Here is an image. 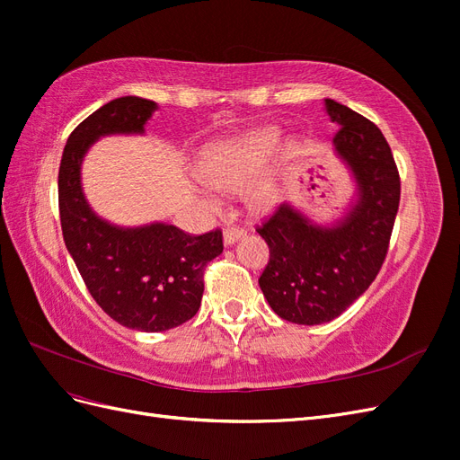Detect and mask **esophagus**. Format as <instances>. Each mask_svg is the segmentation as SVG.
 Masks as SVG:
<instances>
[{"label": "esophagus", "instance_id": "1", "mask_svg": "<svg viewBox=\"0 0 460 460\" xmlns=\"http://www.w3.org/2000/svg\"><path fill=\"white\" fill-rule=\"evenodd\" d=\"M245 235V230L240 228V226H228L225 230V234H222V240H225V245H232L238 240H242Z\"/></svg>", "mask_w": 460, "mask_h": 460}]
</instances>
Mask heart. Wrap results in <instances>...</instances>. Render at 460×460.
Segmentation results:
<instances>
[{"label":"heart","mask_w":460,"mask_h":460,"mask_svg":"<svg viewBox=\"0 0 460 460\" xmlns=\"http://www.w3.org/2000/svg\"><path fill=\"white\" fill-rule=\"evenodd\" d=\"M278 142H280V132L276 128H262L240 137V140L220 146L205 159L203 176L215 188H238L267 164L278 147ZM274 199L276 188L272 178L262 180L249 191V201L257 208L270 207Z\"/></svg>","instance_id":"b5f03b06"}]
</instances>
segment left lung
I'll return each mask as SVG.
<instances>
[{
    "label": "left lung",
    "instance_id": "8db88e82",
    "mask_svg": "<svg viewBox=\"0 0 460 460\" xmlns=\"http://www.w3.org/2000/svg\"><path fill=\"white\" fill-rule=\"evenodd\" d=\"M333 149L349 166L357 201L330 226L282 203L257 232L270 249L259 286L272 311L294 324H324L365 294L387 255L401 182L384 134L374 122L333 100Z\"/></svg>",
    "mask_w": 460,
    "mask_h": 460
}]
</instances>
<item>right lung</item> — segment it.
Returning a JSON list of instances; mask_svg holds the SVG:
<instances>
[{"label":"right lung","mask_w":460,"mask_h":460,"mask_svg":"<svg viewBox=\"0 0 460 460\" xmlns=\"http://www.w3.org/2000/svg\"><path fill=\"white\" fill-rule=\"evenodd\" d=\"M157 103L124 95L105 103L68 136L59 166L63 240L95 303L119 324L164 332L199 311L207 262L222 253L217 228L190 235L166 222L122 228L97 217L82 191V161L111 134H144Z\"/></svg>","instance_id":"right-lung-1"}]
</instances>
